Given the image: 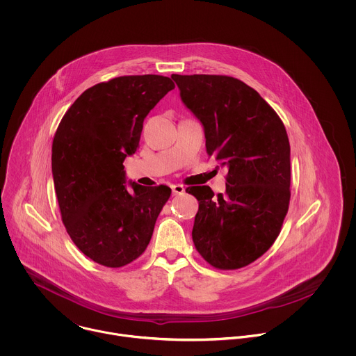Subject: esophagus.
<instances>
[{"label":"esophagus","instance_id":"obj_1","mask_svg":"<svg viewBox=\"0 0 356 356\" xmlns=\"http://www.w3.org/2000/svg\"><path fill=\"white\" fill-rule=\"evenodd\" d=\"M171 191H172V195H182L185 192V186L184 185H172L171 186Z\"/></svg>","mask_w":356,"mask_h":356}]
</instances>
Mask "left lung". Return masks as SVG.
<instances>
[{
  "label": "left lung",
  "mask_w": 356,
  "mask_h": 356,
  "mask_svg": "<svg viewBox=\"0 0 356 356\" xmlns=\"http://www.w3.org/2000/svg\"><path fill=\"white\" fill-rule=\"evenodd\" d=\"M181 100L200 120L205 148L229 170L226 192H186L199 202L192 238L213 267L254 261L275 241L291 199V147L275 111L244 82L225 75H177Z\"/></svg>",
  "instance_id": "1"
}]
</instances>
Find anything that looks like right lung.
Masks as SVG:
<instances>
[{
    "mask_svg": "<svg viewBox=\"0 0 356 356\" xmlns=\"http://www.w3.org/2000/svg\"><path fill=\"white\" fill-rule=\"evenodd\" d=\"M174 82L161 75L113 78L85 90L63 116L51 144V174L63 223L96 263L122 267L147 250L170 199L165 185L126 178L143 123Z\"/></svg>",
    "mask_w": 356,
    "mask_h": 356,
    "instance_id": "add662e5",
    "label": "right lung"
}]
</instances>
